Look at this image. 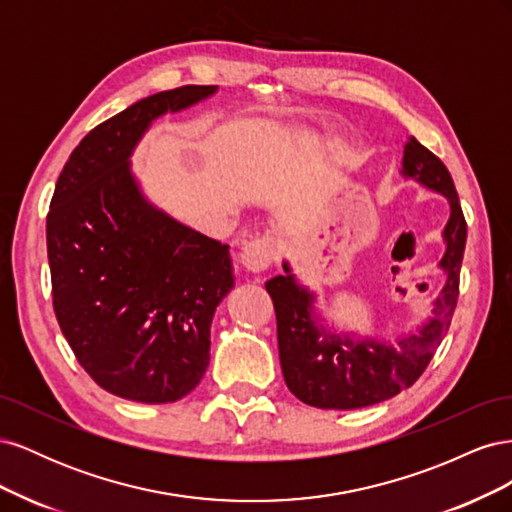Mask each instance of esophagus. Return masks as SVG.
Wrapping results in <instances>:
<instances>
[{"mask_svg":"<svg viewBox=\"0 0 512 512\" xmlns=\"http://www.w3.org/2000/svg\"><path fill=\"white\" fill-rule=\"evenodd\" d=\"M277 252V245L273 239L262 237V239H254V241H245L241 247V267L247 273H260L265 271Z\"/></svg>","mask_w":512,"mask_h":512,"instance_id":"obj_1","label":"esophagus"}]
</instances>
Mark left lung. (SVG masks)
I'll list each match as a JSON object with an SVG mask.
<instances>
[{
  "label": "left lung",
  "instance_id": "left-lung-1",
  "mask_svg": "<svg viewBox=\"0 0 512 512\" xmlns=\"http://www.w3.org/2000/svg\"><path fill=\"white\" fill-rule=\"evenodd\" d=\"M399 173L444 196L451 209L442 230L444 254L438 262L444 284L431 303V314L414 333L380 339L335 329L320 316L316 292L297 280L288 260L282 262L284 275L265 284L275 305L284 380L307 406L356 410L395 397L423 374L451 324L468 235L455 183L446 166L414 136L404 145Z\"/></svg>",
  "mask_w": 512,
  "mask_h": 512
}]
</instances>
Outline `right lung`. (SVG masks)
<instances>
[{"instance_id": "obj_1", "label": "right lung", "mask_w": 512, "mask_h": 512, "mask_svg": "<svg viewBox=\"0 0 512 512\" xmlns=\"http://www.w3.org/2000/svg\"><path fill=\"white\" fill-rule=\"evenodd\" d=\"M215 94L160 91L100 123L70 153L46 218L61 333L104 391L141 404L177 401L205 376L235 271L228 245L151 203L132 153L153 121Z\"/></svg>"}]
</instances>
